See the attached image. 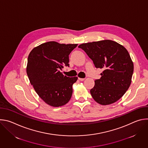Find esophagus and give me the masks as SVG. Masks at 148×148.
<instances>
[{"label": "esophagus", "instance_id": "obj_1", "mask_svg": "<svg viewBox=\"0 0 148 148\" xmlns=\"http://www.w3.org/2000/svg\"><path fill=\"white\" fill-rule=\"evenodd\" d=\"M78 79H79V80H80L81 81H84V79H85V78H78Z\"/></svg>", "mask_w": 148, "mask_h": 148}]
</instances>
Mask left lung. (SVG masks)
Wrapping results in <instances>:
<instances>
[{
    "mask_svg": "<svg viewBox=\"0 0 148 148\" xmlns=\"http://www.w3.org/2000/svg\"><path fill=\"white\" fill-rule=\"evenodd\" d=\"M78 47L86 51L97 68L103 70L90 90L93 99L102 105L118 101L128 90L134 72V63L127 50L111 40L82 43Z\"/></svg>",
    "mask_w": 148,
    "mask_h": 148,
    "instance_id": "obj_1",
    "label": "left lung"
}]
</instances>
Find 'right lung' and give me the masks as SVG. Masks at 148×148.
<instances>
[{
    "label": "right lung",
    "instance_id": "right-lung-1",
    "mask_svg": "<svg viewBox=\"0 0 148 148\" xmlns=\"http://www.w3.org/2000/svg\"><path fill=\"white\" fill-rule=\"evenodd\" d=\"M77 45L49 41L34 47L29 54L26 73L30 84L50 106H63L71 99L78 77H67L60 70L64 66H69V54Z\"/></svg>",
    "mask_w": 148,
    "mask_h": 148
}]
</instances>
